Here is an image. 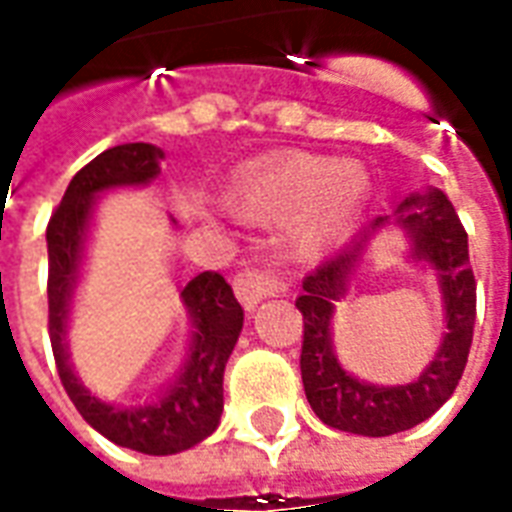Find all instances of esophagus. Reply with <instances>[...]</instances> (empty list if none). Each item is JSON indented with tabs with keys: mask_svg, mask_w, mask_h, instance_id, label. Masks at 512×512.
I'll use <instances>...</instances> for the list:
<instances>
[{
	"mask_svg": "<svg viewBox=\"0 0 512 512\" xmlns=\"http://www.w3.org/2000/svg\"><path fill=\"white\" fill-rule=\"evenodd\" d=\"M233 288L246 310H255L260 301L285 290V279L271 268H244V271L235 274Z\"/></svg>",
	"mask_w": 512,
	"mask_h": 512,
	"instance_id": "34e87169",
	"label": "esophagus"
}]
</instances>
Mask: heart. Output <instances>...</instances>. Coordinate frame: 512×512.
<instances>
[{"mask_svg":"<svg viewBox=\"0 0 512 512\" xmlns=\"http://www.w3.org/2000/svg\"><path fill=\"white\" fill-rule=\"evenodd\" d=\"M370 172L351 158L285 156L252 169L233 189L235 211L257 222L293 219L301 257H321L343 244L370 200Z\"/></svg>","mask_w":512,"mask_h":512,"instance_id":"obj_1","label":"heart"}]
</instances>
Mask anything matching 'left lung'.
<instances>
[{"label":"left lung","mask_w":512,"mask_h":512,"mask_svg":"<svg viewBox=\"0 0 512 512\" xmlns=\"http://www.w3.org/2000/svg\"><path fill=\"white\" fill-rule=\"evenodd\" d=\"M389 223H397L409 235V256L437 271L448 332L431 365L411 385L376 387L342 370L333 354L331 318L333 304L344 298L369 241ZM301 288L304 293L296 299L304 315L301 381L323 425L359 436H392L425 422L447 403L472 348L477 285L469 266V238L444 191L411 194L397 205L395 216L373 219L351 244L304 277Z\"/></svg>","instance_id":"8db88e82"}]
</instances>
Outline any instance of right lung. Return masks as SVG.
Here are the masks:
<instances>
[{"mask_svg":"<svg viewBox=\"0 0 512 512\" xmlns=\"http://www.w3.org/2000/svg\"><path fill=\"white\" fill-rule=\"evenodd\" d=\"M164 150L147 142H128L104 150L82 167L51 213L49 244V337L62 386L84 422L101 436L145 455H175L208 439L219 428L224 408V365L244 326V310L233 288L216 271H202L180 290L191 318V340L178 378L142 406H117L95 397L73 373L68 354V318L84 244L93 222L95 200L112 189L147 186L161 175Z\"/></svg>","mask_w":512,"mask_h":512,"instance_id":"1","label":"right lung"}]
</instances>
